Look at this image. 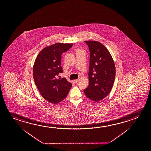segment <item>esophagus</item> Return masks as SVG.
Listing matches in <instances>:
<instances>
[{
  "label": "esophagus",
  "instance_id": "34e87169",
  "mask_svg": "<svg viewBox=\"0 0 151 151\" xmlns=\"http://www.w3.org/2000/svg\"><path fill=\"white\" fill-rule=\"evenodd\" d=\"M78 81H79V79H75V80H74V82L75 83H77L78 82Z\"/></svg>",
  "mask_w": 151,
  "mask_h": 151
}]
</instances>
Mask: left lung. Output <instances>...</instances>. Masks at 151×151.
I'll use <instances>...</instances> for the list:
<instances>
[{
	"label": "left lung",
	"instance_id": "obj_1",
	"mask_svg": "<svg viewBox=\"0 0 151 151\" xmlns=\"http://www.w3.org/2000/svg\"><path fill=\"white\" fill-rule=\"evenodd\" d=\"M89 48V85L84 89L87 97L99 101L106 97L113 86L116 69L109 50L101 42L85 41Z\"/></svg>",
	"mask_w": 151,
	"mask_h": 151
}]
</instances>
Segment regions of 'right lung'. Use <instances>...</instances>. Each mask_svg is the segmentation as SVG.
Masks as SVG:
<instances>
[{
	"mask_svg": "<svg viewBox=\"0 0 151 151\" xmlns=\"http://www.w3.org/2000/svg\"><path fill=\"white\" fill-rule=\"evenodd\" d=\"M73 44L57 42L42 49L35 60L33 77L36 86L42 97L56 104L67 96L72 84L65 78H57L62 73L61 55L73 46Z\"/></svg>",
	"mask_w": 151,
	"mask_h": 151,
	"instance_id": "add662e5",
	"label": "right lung"
}]
</instances>
